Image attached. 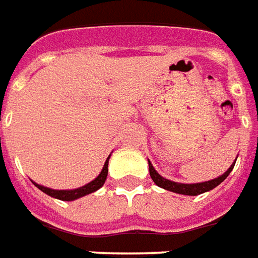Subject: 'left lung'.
<instances>
[{
    "label": "left lung",
    "mask_w": 258,
    "mask_h": 258,
    "mask_svg": "<svg viewBox=\"0 0 258 258\" xmlns=\"http://www.w3.org/2000/svg\"><path fill=\"white\" fill-rule=\"evenodd\" d=\"M234 164H236V161L233 162V165L230 166L222 176L215 178V179L212 180H208V182H201V183H178V182H172V180H168L165 179V178H162V176L154 169V166L151 165V162L148 161V165H150V175H151L152 180L155 182V185H158L159 188H164L166 189V190L175 192V194L190 196L201 195L203 192H208V190H212L213 188H216L217 185H220V183L229 176V173L232 172Z\"/></svg>",
    "instance_id": "left-lung-1"
}]
</instances>
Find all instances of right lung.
I'll list each match as a JSON object with an SVG mask.
<instances>
[{
  "mask_svg": "<svg viewBox=\"0 0 258 258\" xmlns=\"http://www.w3.org/2000/svg\"><path fill=\"white\" fill-rule=\"evenodd\" d=\"M107 172H108V158H107L106 164L103 166V171L100 172L99 176L94 180H92L90 183L82 186V188L73 189V190H55V189H49L45 188V186H41V185H38V183H35V182H33V183L41 189L42 192H45L46 195L52 196V198L60 199V201H75V199H79V198H82V196L89 195V194L96 192L97 189L101 188V186L104 185V182H106Z\"/></svg>",
  "mask_w": 258,
  "mask_h": 258,
  "instance_id": "1",
  "label": "right lung"
}]
</instances>
